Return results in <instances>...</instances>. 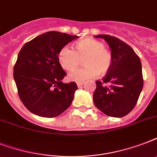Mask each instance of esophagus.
Listing matches in <instances>:
<instances>
[{
    "instance_id": "obj_1",
    "label": "esophagus",
    "mask_w": 157,
    "mask_h": 157,
    "mask_svg": "<svg viewBox=\"0 0 157 157\" xmlns=\"http://www.w3.org/2000/svg\"><path fill=\"white\" fill-rule=\"evenodd\" d=\"M83 85H84L83 81H82V82H77V86H78L79 88H80V87H81V86H83Z\"/></svg>"
}]
</instances>
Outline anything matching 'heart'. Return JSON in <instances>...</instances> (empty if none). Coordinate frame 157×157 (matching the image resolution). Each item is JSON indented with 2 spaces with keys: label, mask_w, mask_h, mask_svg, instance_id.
<instances>
[{
  "label": "heart",
  "mask_w": 157,
  "mask_h": 157,
  "mask_svg": "<svg viewBox=\"0 0 157 157\" xmlns=\"http://www.w3.org/2000/svg\"><path fill=\"white\" fill-rule=\"evenodd\" d=\"M73 50L67 46L62 48L59 54V62L63 68L67 71L76 69L83 59L82 68L76 69L69 74L72 81L82 82L87 79L104 75L111 69L112 54L105 48L104 43L94 38H86L74 45Z\"/></svg>",
  "instance_id": "heart-1"
}]
</instances>
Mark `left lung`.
I'll use <instances>...</instances> for the list:
<instances>
[{
	"mask_svg": "<svg viewBox=\"0 0 157 157\" xmlns=\"http://www.w3.org/2000/svg\"><path fill=\"white\" fill-rule=\"evenodd\" d=\"M107 42L112 54L111 69L103 78L96 81L93 95L96 107L107 116L122 117L129 114L136 105L144 86L142 64L139 57L126 43L109 35L95 36Z\"/></svg>",
	"mask_w": 157,
	"mask_h": 157,
	"instance_id": "obj_1",
	"label": "left lung"
}]
</instances>
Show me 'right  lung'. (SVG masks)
<instances>
[{"mask_svg": "<svg viewBox=\"0 0 157 157\" xmlns=\"http://www.w3.org/2000/svg\"><path fill=\"white\" fill-rule=\"evenodd\" d=\"M78 38L59 32H48L23 45L13 67V79L22 103L33 114L55 117L66 111L77 90L75 82L63 83L67 75L59 54Z\"/></svg>", "mask_w": 157, "mask_h": 157, "instance_id": "right-lung-1", "label": "right lung"}]
</instances>
